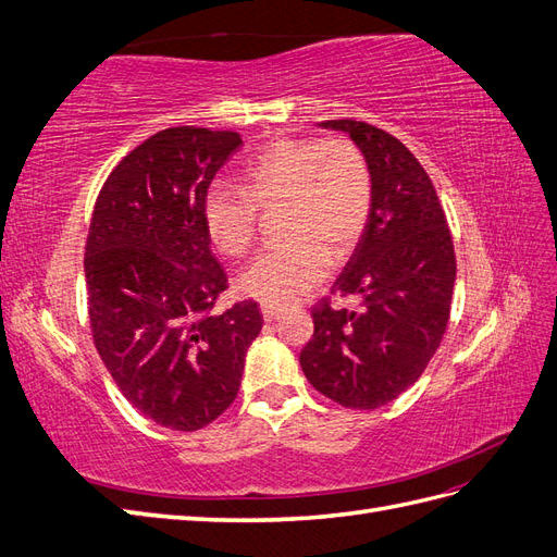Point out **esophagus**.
Wrapping results in <instances>:
<instances>
[{
	"label": "esophagus",
	"mask_w": 557,
	"mask_h": 557,
	"mask_svg": "<svg viewBox=\"0 0 557 557\" xmlns=\"http://www.w3.org/2000/svg\"><path fill=\"white\" fill-rule=\"evenodd\" d=\"M260 311H262V318L267 320V323H272V320H276L281 315L278 307H269V305H262Z\"/></svg>",
	"instance_id": "esophagus-1"
}]
</instances>
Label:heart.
Listing matches in <instances>:
<instances>
[{
    "label": "heart",
    "instance_id": "obj_1",
    "mask_svg": "<svg viewBox=\"0 0 557 557\" xmlns=\"http://www.w3.org/2000/svg\"><path fill=\"white\" fill-rule=\"evenodd\" d=\"M246 188L211 183L201 221L227 258L256 246L262 211L285 207L283 239L252 260L239 290L269 307H290L325 281L330 260L358 248L372 215V176L356 144L346 139L281 137L244 166Z\"/></svg>",
    "mask_w": 557,
    "mask_h": 557
}]
</instances>
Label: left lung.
<instances>
[{"label": "left lung", "instance_id": "8db88e82", "mask_svg": "<svg viewBox=\"0 0 557 557\" xmlns=\"http://www.w3.org/2000/svg\"><path fill=\"white\" fill-rule=\"evenodd\" d=\"M323 127L348 132L372 176V215L332 295L356 311L313 307V336L299 352L318 393L348 409H379L411 387L440 348L450 315L455 250L442 201L411 150L352 117Z\"/></svg>", "mask_w": 557, "mask_h": 557}]
</instances>
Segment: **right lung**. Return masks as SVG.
<instances>
[{"mask_svg":"<svg viewBox=\"0 0 557 557\" xmlns=\"http://www.w3.org/2000/svg\"><path fill=\"white\" fill-rule=\"evenodd\" d=\"M239 146L227 129H162L115 164L95 201L83 258L92 342L117 391L162 428L213 423L262 330L252 299L213 311L227 274L201 221L207 188Z\"/></svg>","mask_w":557,"mask_h":557,"instance_id":"add662e5","label":"right lung"}]
</instances>
